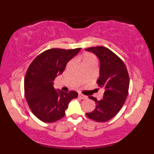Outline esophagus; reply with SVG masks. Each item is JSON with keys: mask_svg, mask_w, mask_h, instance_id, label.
Wrapping results in <instances>:
<instances>
[{"mask_svg": "<svg viewBox=\"0 0 154 154\" xmlns=\"http://www.w3.org/2000/svg\"><path fill=\"white\" fill-rule=\"evenodd\" d=\"M78 97L79 98H81V99H86V98H87V96H85V95L81 94V93H79Z\"/></svg>", "mask_w": 154, "mask_h": 154, "instance_id": "obj_1", "label": "esophagus"}]
</instances>
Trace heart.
I'll use <instances>...</instances> for the list:
<instances>
[{
  "label": "heart",
  "instance_id": "b5f03b06",
  "mask_svg": "<svg viewBox=\"0 0 154 154\" xmlns=\"http://www.w3.org/2000/svg\"><path fill=\"white\" fill-rule=\"evenodd\" d=\"M83 63L91 62V61H95V58L91 54H85L83 56Z\"/></svg>",
  "mask_w": 154,
  "mask_h": 154
}]
</instances>
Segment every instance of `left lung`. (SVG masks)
<instances>
[{"label":"left lung","instance_id":"obj_1","mask_svg":"<svg viewBox=\"0 0 154 154\" xmlns=\"http://www.w3.org/2000/svg\"><path fill=\"white\" fill-rule=\"evenodd\" d=\"M85 51L94 54L100 60V76L97 83L104 89L101 100L89 96L96 106L86 115L95 122H105L117 114L126 100L130 85L128 72L122 60L107 48L92 47Z\"/></svg>","mask_w":154,"mask_h":154}]
</instances>
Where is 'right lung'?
<instances>
[{"instance_id": "add662e5", "label": "right lung", "mask_w": 154, "mask_h": 154, "mask_svg": "<svg viewBox=\"0 0 154 154\" xmlns=\"http://www.w3.org/2000/svg\"><path fill=\"white\" fill-rule=\"evenodd\" d=\"M80 50V48L49 49L38 55L28 67L24 77V95L32 112L44 122L61 119L69 102L78 96L76 91H56L54 81Z\"/></svg>"}]
</instances>
